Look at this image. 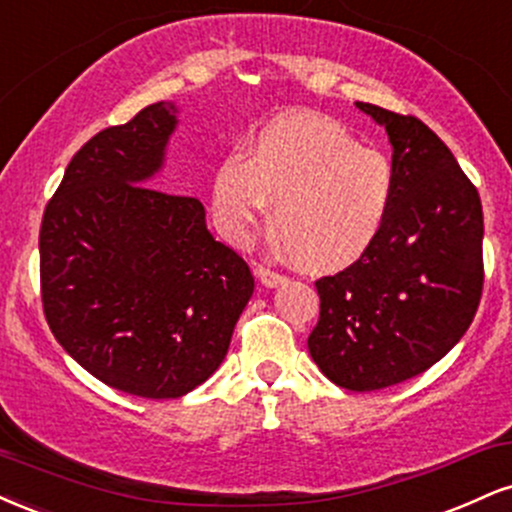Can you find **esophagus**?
I'll use <instances>...</instances> for the list:
<instances>
[{
    "label": "esophagus",
    "instance_id": "esophagus-1",
    "mask_svg": "<svg viewBox=\"0 0 512 512\" xmlns=\"http://www.w3.org/2000/svg\"><path fill=\"white\" fill-rule=\"evenodd\" d=\"M256 275H258V280H261L266 287H278V285H282V282H287L285 273H278V270L266 268V266H258Z\"/></svg>",
    "mask_w": 512,
    "mask_h": 512
}]
</instances>
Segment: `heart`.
Segmentation results:
<instances>
[{
    "label": "heart",
    "mask_w": 512,
    "mask_h": 512,
    "mask_svg": "<svg viewBox=\"0 0 512 512\" xmlns=\"http://www.w3.org/2000/svg\"><path fill=\"white\" fill-rule=\"evenodd\" d=\"M393 198L388 155L314 112L263 126L244 155L230 153L213 174L215 222L232 244L249 242L275 201L287 251L323 273L352 266L374 246Z\"/></svg>",
    "instance_id": "b5f03b06"
}]
</instances>
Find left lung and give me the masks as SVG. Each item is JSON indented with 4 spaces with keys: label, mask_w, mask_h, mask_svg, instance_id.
<instances>
[{
    "label": "left lung",
    "mask_w": 512,
    "mask_h": 512,
    "mask_svg": "<svg viewBox=\"0 0 512 512\" xmlns=\"http://www.w3.org/2000/svg\"><path fill=\"white\" fill-rule=\"evenodd\" d=\"M357 107L386 126L395 198L374 246L316 280L309 352L335 386L369 393L424 374L467 333L484 290V213L477 186L422 119Z\"/></svg>",
    "instance_id": "obj_1"
}]
</instances>
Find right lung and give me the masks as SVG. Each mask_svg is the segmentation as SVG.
I'll return each instance as SVG.
<instances>
[{"label":"right lung","instance_id":"1","mask_svg":"<svg viewBox=\"0 0 512 512\" xmlns=\"http://www.w3.org/2000/svg\"><path fill=\"white\" fill-rule=\"evenodd\" d=\"M174 114L155 102L83 143L40 225L52 335L105 386L148 400L182 398L215 374L254 292L201 201L148 186Z\"/></svg>","mask_w":512,"mask_h":512}]
</instances>
